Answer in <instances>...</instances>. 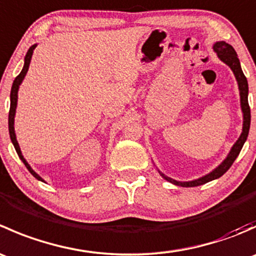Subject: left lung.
<instances>
[{"label": "left lung", "mask_w": 256, "mask_h": 256, "mask_svg": "<svg viewBox=\"0 0 256 256\" xmlns=\"http://www.w3.org/2000/svg\"><path fill=\"white\" fill-rule=\"evenodd\" d=\"M214 52H216L218 56L220 58V60H223L224 63L228 64L230 66V69L233 70L234 76H236V80H238V85H239V90H240V102H242V114H244V124H242V132L240 135V138H238L234 146L232 147L230 152H229L228 157L224 160V162H222L213 172L207 174V176L198 178L196 180H190V182H178V180H172V178L164 176V174H161V176L167 180L168 182L174 183L176 186H182V187H196V186H200L204 184V183L209 182V180H213L216 178H219L223 176L226 171L232 167L233 162L236 161V158L238 157V154H240V150H242V144H244L245 141H246L248 134H249V128H250V106L249 102H248V80L245 78L244 73L242 70V66H240V62L238 59V56H236V50L234 48L232 47L230 44L226 42H216L214 44Z\"/></svg>", "instance_id": "obj_1"}]
</instances>
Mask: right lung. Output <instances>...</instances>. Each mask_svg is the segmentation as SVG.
Instances as JSON below:
<instances>
[{
    "label": "right lung",
    "mask_w": 256,
    "mask_h": 256,
    "mask_svg": "<svg viewBox=\"0 0 256 256\" xmlns=\"http://www.w3.org/2000/svg\"><path fill=\"white\" fill-rule=\"evenodd\" d=\"M37 47V46H32L30 49H28L27 54H26V58H24V66H23L22 72H20V74L16 76V79H14V85H12V89H11V108H10V114H8V130H10V136H11V141L12 144H14V148H16L17 151V154L20 156V158L22 160V162L24 164V166L27 167L28 171L30 172V174H33L37 180H43L42 178L38 176L37 174H36L34 171H33L32 168H30V164H27V161H26L24 158H23L22 156V152H20V144H18L17 140H16V134H14V112H16V106H17V92H18V88H20V82H22L23 78H24L26 73L28 72V68H30V59H32V56H33V52H34V48Z\"/></svg>",
    "instance_id": "1"
}]
</instances>
